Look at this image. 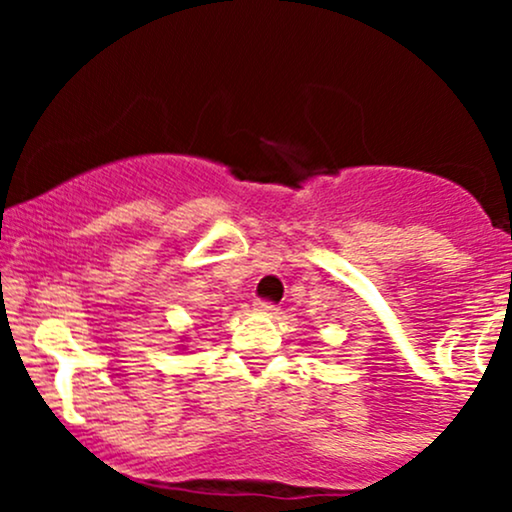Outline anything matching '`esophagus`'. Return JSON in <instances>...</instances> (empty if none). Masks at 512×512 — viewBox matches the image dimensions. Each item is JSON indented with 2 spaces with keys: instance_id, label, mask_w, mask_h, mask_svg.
<instances>
[{
  "instance_id": "obj_1",
  "label": "esophagus",
  "mask_w": 512,
  "mask_h": 512,
  "mask_svg": "<svg viewBox=\"0 0 512 512\" xmlns=\"http://www.w3.org/2000/svg\"><path fill=\"white\" fill-rule=\"evenodd\" d=\"M255 310H260V313L274 315L276 310H279V305H274V303H269V301H257V303H255Z\"/></svg>"
}]
</instances>
